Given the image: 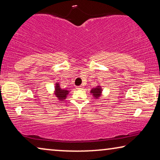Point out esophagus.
Segmentation results:
<instances>
[{"label": "esophagus", "mask_w": 160, "mask_h": 160, "mask_svg": "<svg viewBox=\"0 0 160 160\" xmlns=\"http://www.w3.org/2000/svg\"><path fill=\"white\" fill-rule=\"evenodd\" d=\"M77 89H82L83 88V85H80V86H78L76 88Z\"/></svg>", "instance_id": "1"}]
</instances>
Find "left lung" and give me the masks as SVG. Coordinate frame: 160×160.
Returning a JSON list of instances; mask_svg holds the SVG:
<instances>
[{"label":"left lung","instance_id":"left-lung-1","mask_svg":"<svg viewBox=\"0 0 160 160\" xmlns=\"http://www.w3.org/2000/svg\"><path fill=\"white\" fill-rule=\"evenodd\" d=\"M91 93L94 98H98L100 97V96L102 95V89L101 88V86H97L95 88H93L91 91Z\"/></svg>","mask_w":160,"mask_h":160}]
</instances>
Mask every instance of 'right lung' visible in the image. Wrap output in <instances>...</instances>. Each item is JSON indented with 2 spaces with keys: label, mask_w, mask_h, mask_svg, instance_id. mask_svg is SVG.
I'll return each mask as SVG.
<instances>
[{
  "label": "right lung",
  "mask_w": 160,
  "mask_h": 160,
  "mask_svg": "<svg viewBox=\"0 0 160 160\" xmlns=\"http://www.w3.org/2000/svg\"><path fill=\"white\" fill-rule=\"evenodd\" d=\"M69 91L66 89L61 88L59 86V83H56L55 95L58 98V99H59L62 102L63 100H64L67 98V95L69 93Z\"/></svg>",
  "instance_id": "right-lung-1"
}]
</instances>
